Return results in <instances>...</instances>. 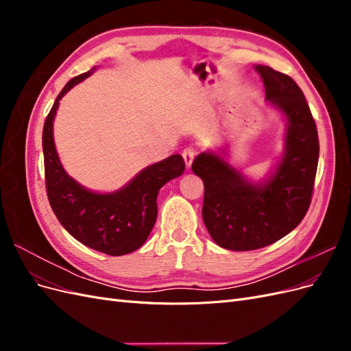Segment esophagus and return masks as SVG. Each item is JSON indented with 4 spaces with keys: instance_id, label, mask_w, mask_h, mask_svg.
<instances>
[{
    "instance_id": "esophagus-1",
    "label": "esophagus",
    "mask_w": 351,
    "mask_h": 351,
    "mask_svg": "<svg viewBox=\"0 0 351 351\" xmlns=\"http://www.w3.org/2000/svg\"><path fill=\"white\" fill-rule=\"evenodd\" d=\"M196 154H197V149H196L195 146L190 145V146L184 147V151H183V159H184V162H186V167H187V168L192 167V162H193V159H195Z\"/></svg>"
}]
</instances>
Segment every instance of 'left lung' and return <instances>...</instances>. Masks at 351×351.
Here are the masks:
<instances>
[{
    "label": "left lung",
    "mask_w": 351,
    "mask_h": 351,
    "mask_svg": "<svg viewBox=\"0 0 351 351\" xmlns=\"http://www.w3.org/2000/svg\"><path fill=\"white\" fill-rule=\"evenodd\" d=\"M254 70L267 101L287 121L284 154L274 173L253 183L214 152L199 154L192 164L204 180L202 217L209 234L218 246L236 252L269 246L300 224L311 206L319 159L316 124L302 89L268 66Z\"/></svg>",
    "instance_id": "1"
}]
</instances>
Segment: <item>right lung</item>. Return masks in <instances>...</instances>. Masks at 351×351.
Wrapping results in <instances>:
<instances>
[{
    "instance_id": "obj_1",
    "label": "right lung",
    "mask_w": 351,
    "mask_h": 351,
    "mask_svg": "<svg viewBox=\"0 0 351 351\" xmlns=\"http://www.w3.org/2000/svg\"><path fill=\"white\" fill-rule=\"evenodd\" d=\"M73 77L57 97L42 132L45 184L49 205L60 224L84 246L111 256H123L139 249L155 226L156 197L169 180L183 174L186 164L174 154L164 161L143 168L124 187L112 193H97L80 186L62 168L54 143L56 112L60 99L93 73Z\"/></svg>"
}]
</instances>
